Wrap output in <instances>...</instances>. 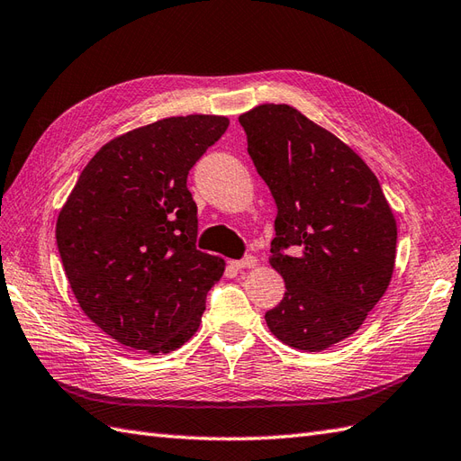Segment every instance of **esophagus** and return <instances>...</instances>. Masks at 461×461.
<instances>
[{
  "label": "esophagus",
  "instance_id": "34e87169",
  "mask_svg": "<svg viewBox=\"0 0 461 461\" xmlns=\"http://www.w3.org/2000/svg\"><path fill=\"white\" fill-rule=\"evenodd\" d=\"M257 258L254 257H244V258H240V260H232L230 262V266L232 268H237V270H242V268H254V266H257Z\"/></svg>",
  "mask_w": 461,
  "mask_h": 461
}]
</instances>
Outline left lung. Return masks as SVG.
I'll return each mask as SVG.
<instances>
[{
  "label": "left lung",
  "instance_id": "obj_1",
  "mask_svg": "<svg viewBox=\"0 0 461 461\" xmlns=\"http://www.w3.org/2000/svg\"><path fill=\"white\" fill-rule=\"evenodd\" d=\"M239 122L278 209L270 264L285 292L266 323L285 345L323 351L359 330L386 292L394 214L366 163L302 112L262 104Z\"/></svg>",
  "mask_w": 461,
  "mask_h": 461
}]
</instances>
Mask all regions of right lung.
I'll use <instances>...</instances> for the list:
<instances>
[{"instance_id": "right-lung-1", "label": "right lung", "mask_w": 461, "mask_h": 461, "mask_svg": "<svg viewBox=\"0 0 461 461\" xmlns=\"http://www.w3.org/2000/svg\"><path fill=\"white\" fill-rule=\"evenodd\" d=\"M229 128L224 116H176L102 146L57 219V247L90 321L138 351L169 353L199 330L224 272L197 250L191 167Z\"/></svg>"}]
</instances>
